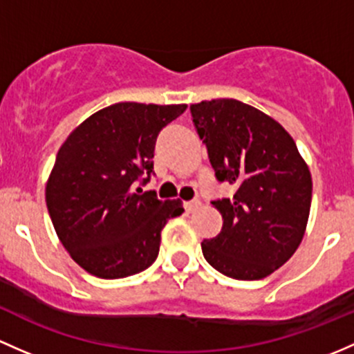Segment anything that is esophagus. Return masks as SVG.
I'll list each match as a JSON object with an SVG mask.
<instances>
[{
    "label": "esophagus",
    "instance_id": "34e87169",
    "mask_svg": "<svg viewBox=\"0 0 354 354\" xmlns=\"http://www.w3.org/2000/svg\"><path fill=\"white\" fill-rule=\"evenodd\" d=\"M200 205H202V203H200V200H192V202H185V210H187L188 214H192V212H195Z\"/></svg>",
    "mask_w": 354,
    "mask_h": 354
}]
</instances>
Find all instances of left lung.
<instances>
[{
	"instance_id": "8db88e82",
	"label": "left lung",
	"mask_w": 354,
	"mask_h": 354,
	"mask_svg": "<svg viewBox=\"0 0 354 354\" xmlns=\"http://www.w3.org/2000/svg\"><path fill=\"white\" fill-rule=\"evenodd\" d=\"M218 181L236 187L232 198L212 202L222 230L202 243L222 274L261 280L283 266L304 239L312 176L295 140L270 115L232 98L189 106Z\"/></svg>"
}]
</instances>
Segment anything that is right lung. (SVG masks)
<instances>
[{
    "instance_id": "add662e5",
    "label": "right lung",
    "mask_w": 354,
    "mask_h": 354,
    "mask_svg": "<svg viewBox=\"0 0 354 354\" xmlns=\"http://www.w3.org/2000/svg\"><path fill=\"white\" fill-rule=\"evenodd\" d=\"M187 105L115 103L96 111L64 140L47 180V210L59 241L89 274L117 280L156 261L161 230L185 212L136 188L152 173L158 133Z\"/></svg>"
}]
</instances>
